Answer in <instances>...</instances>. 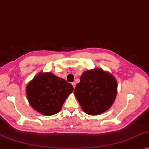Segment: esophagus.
Listing matches in <instances>:
<instances>
[{
	"instance_id": "34e87169",
	"label": "esophagus",
	"mask_w": 149,
	"mask_h": 149,
	"mask_svg": "<svg viewBox=\"0 0 149 149\" xmlns=\"http://www.w3.org/2000/svg\"><path fill=\"white\" fill-rule=\"evenodd\" d=\"M72 86L74 88H75V87H76V83H75V82H72Z\"/></svg>"
}]
</instances>
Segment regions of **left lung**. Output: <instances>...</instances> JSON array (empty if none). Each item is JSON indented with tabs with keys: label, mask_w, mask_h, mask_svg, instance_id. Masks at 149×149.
Instances as JSON below:
<instances>
[{
	"label": "left lung",
	"mask_w": 149,
	"mask_h": 149,
	"mask_svg": "<svg viewBox=\"0 0 149 149\" xmlns=\"http://www.w3.org/2000/svg\"><path fill=\"white\" fill-rule=\"evenodd\" d=\"M117 87L113 74L95 68L82 73L74 93L84 113L99 115L111 107L116 97Z\"/></svg>",
	"instance_id": "obj_1"
}]
</instances>
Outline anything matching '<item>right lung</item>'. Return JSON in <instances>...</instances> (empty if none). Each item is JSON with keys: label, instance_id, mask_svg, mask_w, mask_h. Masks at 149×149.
Masks as SVG:
<instances>
[{"label": "right lung", "instance_id": "right-lung-1", "mask_svg": "<svg viewBox=\"0 0 149 149\" xmlns=\"http://www.w3.org/2000/svg\"><path fill=\"white\" fill-rule=\"evenodd\" d=\"M73 90L70 83L52 72H40L28 83L26 96L35 111L52 116L59 113Z\"/></svg>", "mask_w": 149, "mask_h": 149}]
</instances>
